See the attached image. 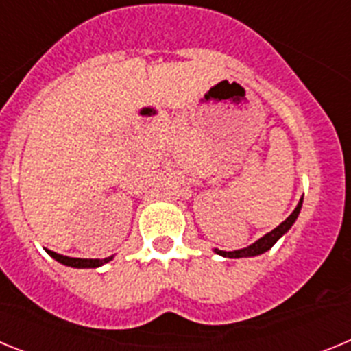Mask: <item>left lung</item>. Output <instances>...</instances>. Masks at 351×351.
<instances>
[{
  "mask_svg": "<svg viewBox=\"0 0 351 351\" xmlns=\"http://www.w3.org/2000/svg\"><path fill=\"white\" fill-rule=\"evenodd\" d=\"M300 207H302V198L299 200V204H297V207L293 209V213L288 216L287 219H285L281 225H278L272 232H269V234H265L263 237H260L256 243H253L251 246L247 247H243V250H235V251H221V250H214V253H218V255L221 256H226V258H246V256H256V255H262V253H265V251L271 250L272 246H274L276 243H278V239L283 237L285 234H287L288 230L291 228V225L295 223L297 216H299L300 213Z\"/></svg>",
  "mask_w": 351,
  "mask_h": 351,
  "instance_id": "left-lung-1",
  "label": "left lung"
}]
</instances>
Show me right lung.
Segmentation results:
<instances>
[{
  "label": "right lung",
  "instance_id": "obj_1",
  "mask_svg": "<svg viewBox=\"0 0 351 351\" xmlns=\"http://www.w3.org/2000/svg\"><path fill=\"white\" fill-rule=\"evenodd\" d=\"M49 255L52 256L54 260H58L60 263H63V265H68V267H77V269H95V267H100V265H104V263L110 262L112 260V256H108V258H70V256H63L60 255V253H54V251H49Z\"/></svg>",
  "mask_w": 351,
  "mask_h": 351
}]
</instances>
